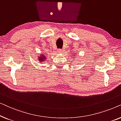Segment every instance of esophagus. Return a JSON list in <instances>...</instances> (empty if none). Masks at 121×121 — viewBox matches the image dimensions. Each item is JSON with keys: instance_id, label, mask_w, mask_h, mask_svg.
<instances>
[{"instance_id": "obj_1", "label": "esophagus", "mask_w": 121, "mask_h": 121, "mask_svg": "<svg viewBox=\"0 0 121 121\" xmlns=\"http://www.w3.org/2000/svg\"><path fill=\"white\" fill-rule=\"evenodd\" d=\"M57 52L59 53H62L63 52H62V49H58L57 50Z\"/></svg>"}]
</instances>
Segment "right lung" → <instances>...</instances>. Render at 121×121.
<instances>
[{"instance_id":"right-lung-1","label":"right lung","mask_w":121,"mask_h":121,"mask_svg":"<svg viewBox=\"0 0 121 121\" xmlns=\"http://www.w3.org/2000/svg\"><path fill=\"white\" fill-rule=\"evenodd\" d=\"M47 58L44 54H40L39 55V56H38V60H39V62L40 63H43L44 62V61L46 60V59Z\"/></svg>"}]
</instances>
